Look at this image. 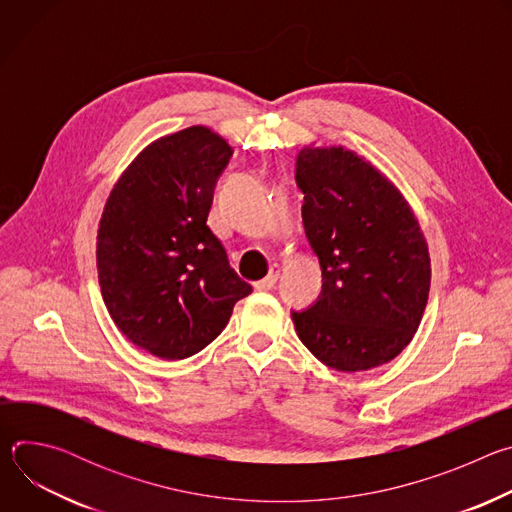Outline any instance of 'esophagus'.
I'll return each mask as SVG.
<instances>
[{
    "label": "esophagus",
    "mask_w": 512,
    "mask_h": 512,
    "mask_svg": "<svg viewBox=\"0 0 512 512\" xmlns=\"http://www.w3.org/2000/svg\"><path fill=\"white\" fill-rule=\"evenodd\" d=\"M279 265H273L271 269H269V275L267 277H263V279H259V281H255L253 285H255V289L257 291H267V289H273V285L277 283V279H279Z\"/></svg>",
    "instance_id": "34e87169"
}]
</instances>
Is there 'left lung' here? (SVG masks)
<instances>
[{
    "label": "left lung",
    "mask_w": 512,
    "mask_h": 512,
    "mask_svg": "<svg viewBox=\"0 0 512 512\" xmlns=\"http://www.w3.org/2000/svg\"><path fill=\"white\" fill-rule=\"evenodd\" d=\"M296 182L324 277L320 300L291 312L296 332L334 371L381 367L413 340L429 298L431 259L417 216L377 166L342 145H304Z\"/></svg>",
    "instance_id": "1"
}]
</instances>
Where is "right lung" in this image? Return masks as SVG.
Instances as JSON below:
<instances>
[{"instance_id":"add662e5","label":"right lung","mask_w":512,"mask_h":512,"mask_svg":"<svg viewBox=\"0 0 512 512\" xmlns=\"http://www.w3.org/2000/svg\"><path fill=\"white\" fill-rule=\"evenodd\" d=\"M233 148L206 125L168 133L123 170L97 233L103 302L121 334L164 360L208 346L253 287L206 225Z\"/></svg>"}]
</instances>
